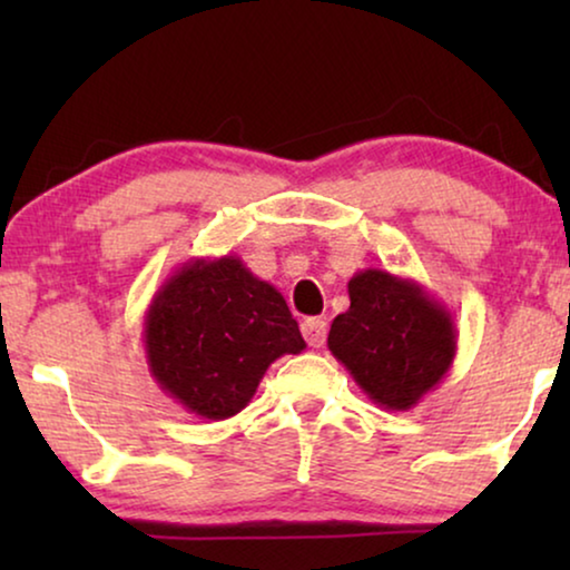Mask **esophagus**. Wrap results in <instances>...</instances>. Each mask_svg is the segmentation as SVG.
<instances>
[{
    "instance_id": "esophagus-1",
    "label": "esophagus",
    "mask_w": 570,
    "mask_h": 570,
    "mask_svg": "<svg viewBox=\"0 0 570 570\" xmlns=\"http://www.w3.org/2000/svg\"><path fill=\"white\" fill-rule=\"evenodd\" d=\"M301 330H303V337H306L311 347H324V342H326V322H324V318H306Z\"/></svg>"
}]
</instances>
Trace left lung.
Masks as SVG:
<instances>
[{
  "instance_id": "1",
  "label": "left lung",
  "mask_w": 570,
  "mask_h": 570,
  "mask_svg": "<svg viewBox=\"0 0 570 570\" xmlns=\"http://www.w3.org/2000/svg\"><path fill=\"white\" fill-rule=\"evenodd\" d=\"M350 308L332 322L330 353L373 404L407 412L433 392L456 355L451 311L423 285L386 269H361L347 283Z\"/></svg>"
}]
</instances>
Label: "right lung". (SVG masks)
<instances>
[{
    "mask_svg": "<svg viewBox=\"0 0 570 570\" xmlns=\"http://www.w3.org/2000/svg\"><path fill=\"white\" fill-rule=\"evenodd\" d=\"M142 342L150 376L202 420L238 415L277 357L306 350L277 287L230 254L184 262L153 295Z\"/></svg>",
    "mask_w": 570,
    "mask_h": 570,
    "instance_id": "1",
    "label": "right lung"
}]
</instances>
